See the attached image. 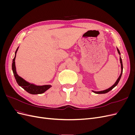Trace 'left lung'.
Masks as SVG:
<instances>
[{
  "label": "left lung",
  "mask_w": 135,
  "mask_h": 135,
  "mask_svg": "<svg viewBox=\"0 0 135 135\" xmlns=\"http://www.w3.org/2000/svg\"><path fill=\"white\" fill-rule=\"evenodd\" d=\"M117 51H118V54H119L120 55V52H119V50H118V48H117ZM120 64H121V69H122V70H121V73H120V76H119V78H118V79H117V81H115V83H114L111 87H110L109 88H108V89H105V90L101 91H97V92H96V91H92L94 93H97V94H103V93H107V92H109L110 91H111L112 89H113V88H114V87H115L116 86V85L118 84V83H119V80H120V78H121V76H122V73H123V64H122V59H121L120 57Z\"/></svg>",
  "instance_id": "1"
}]
</instances>
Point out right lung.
Listing matches in <instances>:
<instances>
[{
  "mask_svg": "<svg viewBox=\"0 0 135 135\" xmlns=\"http://www.w3.org/2000/svg\"><path fill=\"white\" fill-rule=\"evenodd\" d=\"M18 47L17 48L15 52V57L13 59V62H12V71L13 73V75L15 79L17 81V84L21 86L25 90L32 95H37V94H42L46 92L47 90L52 87L51 85H36L34 84H31L27 82L25 80H24L21 77H20L16 72V65H15V59L16 56V53H17Z\"/></svg>",
  "mask_w": 135,
  "mask_h": 135,
  "instance_id": "right-lung-1",
  "label": "right lung"
}]
</instances>
